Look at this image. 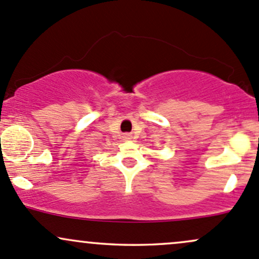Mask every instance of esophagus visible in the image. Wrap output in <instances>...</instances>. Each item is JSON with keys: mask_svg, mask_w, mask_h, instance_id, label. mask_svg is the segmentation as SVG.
I'll return each mask as SVG.
<instances>
[{"mask_svg": "<svg viewBox=\"0 0 259 259\" xmlns=\"http://www.w3.org/2000/svg\"><path fill=\"white\" fill-rule=\"evenodd\" d=\"M123 138L125 139V140H132L133 136L130 135V134H124V136H123Z\"/></svg>", "mask_w": 259, "mask_h": 259, "instance_id": "1", "label": "esophagus"}]
</instances>
